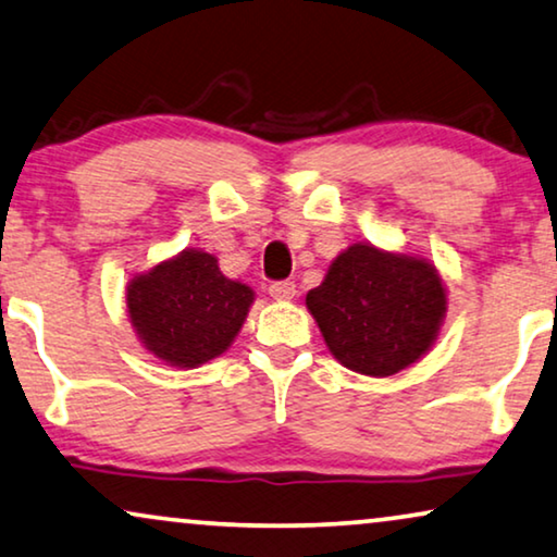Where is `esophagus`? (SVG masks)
I'll list each match as a JSON object with an SVG mask.
<instances>
[{
	"instance_id": "1",
	"label": "esophagus",
	"mask_w": 557,
	"mask_h": 557,
	"mask_svg": "<svg viewBox=\"0 0 557 557\" xmlns=\"http://www.w3.org/2000/svg\"><path fill=\"white\" fill-rule=\"evenodd\" d=\"M269 294L276 301H288L296 296V284L294 281H273V284L269 286Z\"/></svg>"
}]
</instances>
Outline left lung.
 Returning <instances> with one entry per match:
<instances>
[{
    "mask_svg": "<svg viewBox=\"0 0 557 557\" xmlns=\"http://www.w3.org/2000/svg\"><path fill=\"white\" fill-rule=\"evenodd\" d=\"M330 352L345 368L387 377L429 352L446 317V288L418 256L355 243L307 294Z\"/></svg>",
    "mask_w": 557,
    "mask_h": 557,
    "instance_id": "left-lung-1",
    "label": "left lung"
}]
</instances>
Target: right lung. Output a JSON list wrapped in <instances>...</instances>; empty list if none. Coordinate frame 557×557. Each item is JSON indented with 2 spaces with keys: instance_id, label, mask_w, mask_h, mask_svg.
I'll return each mask as SVG.
<instances>
[{
  "instance_id": "add662e5",
  "label": "right lung",
  "mask_w": 557,
  "mask_h": 557,
  "mask_svg": "<svg viewBox=\"0 0 557 557\" xmlns=\"http://www.w3.org/2000/svg\"><path fill=\"white\" fill-rule=\"evenodd\" d=\"M250 304L253 288L225 278L218 258L195 248L126 286L128 317L141 345L172 368H197L223 355Z\"/></svg>"
}]
</instances>
